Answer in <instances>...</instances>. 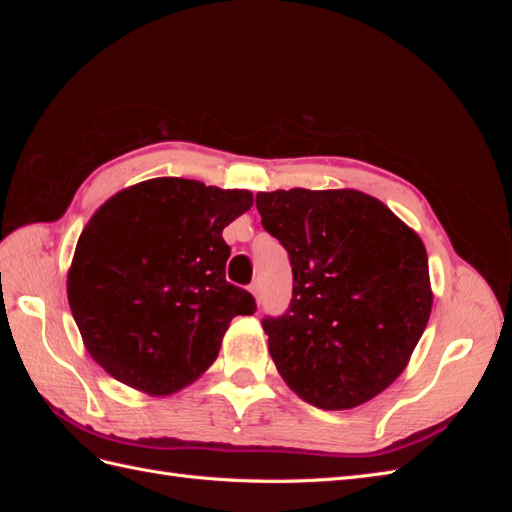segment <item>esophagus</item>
<instances>
[{
	"mask_svg": "<svg viewBox=\"0 0 512 512\" xmlns=\"http://www.w3.org/2000/svg\"><path fill=\"white\" fill-rule=\"evenodd\" d=\"M250 292L254 294V299H256V303H260V284H258V282L250 284Z\"/></svg>",
	"mask_w": 512,
	"mask_h": 512,
	"instance_id": "esophagus-1",
	"label": "esophagus"
}]
</instances>
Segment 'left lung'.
Returning a JSON list of instances; mask_svg holds the SVG:
<instances>
[{
    "instance_id": "8db88e82",
    "label": "left lung",
    "mask_w": 512,
    "mask_h": 512,
    "mask_svg": "<svg viewBox=\"0 0 512 512\" xmlns=\"http://www.w3.org/2000/svg\"><path fill=\"white\" fill-rule=\"evenodd\" d=\"M256 209L292 267L288 309L262 318L277 371L316 408L365 404L404 371L427 327L423 241L356 190L260 192Z\"/></svg>"
}]
</instances>
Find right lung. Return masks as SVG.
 Listing matches in <instances>:
<instances>
[{
	"instance_id": "right-lung-1",
	"label": "right lung",
	"mask_w": 512,
	"mask_h": 512,
	"mask_svg": "<svg viewBox=\"0 0 512 512\" xmlns=\"http://www.w3.org/2000/svg\"><path fill=\"white\" fill-rule=\"evenodd\" d=\"M252 200L160 177L94 213L76 243L68 301L89 354L115 380L175 393L215 361L228 322L256 312L252 294L226 282L222 239Z\"/></svg>"
}]
</instances>
